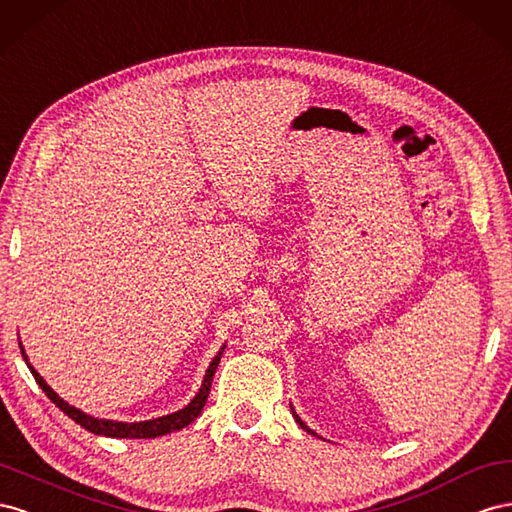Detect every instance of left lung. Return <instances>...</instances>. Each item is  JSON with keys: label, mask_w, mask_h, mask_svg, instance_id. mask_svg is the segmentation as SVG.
<instances>
[{"label": "left lung", "mask_w": 512, "mask_h": 512, "mask_svg": "<svg viewBox=\"0 0 512 512\" xmlns=\"http://www.w3.org/2000/svg\"><path fill=\"white\" fill-rule=\"evenodd\" d=\"M294 416H296V414H294ZM296 420H298V425H300V427H304V425H302V420H300L298 416H296ZM304 429H306V427H304Z\"/></svg>", "instance_id": "obj_1"}]
</instances>
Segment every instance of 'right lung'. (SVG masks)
Here are the masks:
<instances>
[{
    "instance_id": "right-lung-1",
    "label": "right lung",
    "mask_w": 512,
    "mask_h": 512,
    "mask_svg": "<svg viewBox=\"0 0 512 512\" xmlns=\"http://www.w3.org/2000/svg\"><path fill=\"white\" fill-rule=\"evenodd\" d=\"M223 349H225V347H223ZM223 349H221V352H218V356H214L212 364L208 367L206 377H203V384H201V388H199V392H197V397H195L191 403H188V405L184 407V410H178V412H173V414L163 416V418L145 420V422L98 420V418H92V416L83 414L81 410H77V407H72V405H68L64 399L57 397V394L47 386L45 379H42V377L38 375V371L32 367V364L27 362V356H25V352H23V347H21V354H23V358H25V362H27L29 371H32L34 379L38 382V386L42 388V392H45L47 397H49L57 407H60V410H62L64 414H68L72 420L79 422L81 427H85L87 431H92V433H96V435H107V437H133V440H137V437H158V435H167V433L178 431V429H182V427H186V425H191V422L201 414L203 405H206V401H208L210 386H212V377H214V373H216L218 362H221Z\"/></svg>"
}]
</instances>
